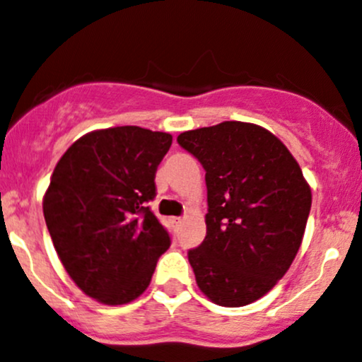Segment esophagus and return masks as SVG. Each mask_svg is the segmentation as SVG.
<instances>
[{
  "instance_id": "esophagus-1",
  "label": "esophagus",
  "mask_w": 362,
  "mask_h": 362,
  "mask_svg": "<svg viewBox=\"0 0 362 362\" xmlns=\"http://www.w3.org/2000/svg\"><path fill=\"white\" fill-rule=\"evenodd\" d=\"M171 225H173V227H180L182 218H171Z\"/></svg>"
}]
</instances>
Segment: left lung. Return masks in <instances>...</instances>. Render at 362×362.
Wrapping results in <instances>:
<instances>
[{"instance_id": "left-lung-1", "label": "left lung", "mask_w": 362, "mask_h": 362, "mask_svg": "<svg viewBox=\"0 0 362 362\" xmlns=\"http://www.w3.org/2000/svg\"><path fill=\"white\" fill-rule=\"evenodd\" d=\"M177 141L204 165L207 184V235L187 252L198 288L218 305H248L295 261L309 184L288 148L257 124L223 121Z\"/></svg>"}]
</instances>
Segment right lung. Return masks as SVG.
I'll return each mask as SVG.
<instances>
[{
	"label": "right lung",
	"instance_id": "obj_1",
	"mask_svg": "<svg viewBox=\"0 0 362 362\" xmlns=\"http://www.w3.org/2000/svg\"><path fill=\"white\" fill-rule=\"evenodd\" d=\"M165 132L141 127L94 130L57 162L42 211L53 246L73 282L105 305H123L150 286L171 238L148 202L171 146Z\"/></svg>",
	"mask_w": 362,
	"mask_h": 362
}]
</instances>
